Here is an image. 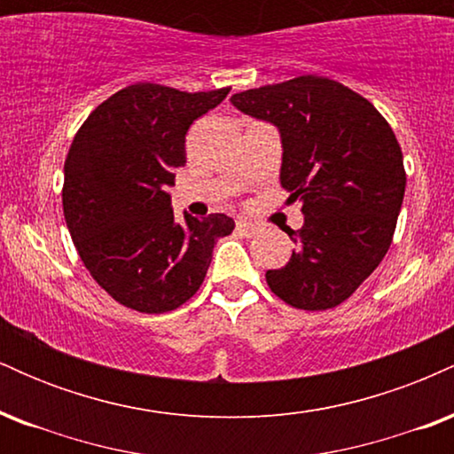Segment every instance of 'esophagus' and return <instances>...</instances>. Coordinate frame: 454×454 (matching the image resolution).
Instances as JSON below:
<instances>
[{"mask_svg": "<svg viewBox=\"0 0 454 454\" xmlns=\"http://www.w3.org/2000/svg\"><path fill=\"white\" fill-rule=\"evenodd\" d=\"M237 231L243 234V237H254V234L258 232V226L256 223L247 222V220H239L237 222Z\"/></svg>", "mask_w": 454, "mask_h": 454, "instance_id": "esophagus-1", "label": "esophagus"}]
</instances>
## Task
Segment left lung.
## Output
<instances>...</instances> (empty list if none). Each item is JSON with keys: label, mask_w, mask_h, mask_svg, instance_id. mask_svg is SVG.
Segmentation results:
<instances>
[{"label": "left lung", "mask_w": 454, "mask_h": 454, "mask_svg": "<svg viewBox=\"0 0 454 454\" xmlns=\"http://www.w3.org/2000/svg\"><path fill=\"white\" fill-rule=\"evenodd\" d=\"M239 111L279 129L281 185L305 223L288 231V264L267 270L270 293L305 311L337 307L387 256L405 194L403 153L372 102L331 78L234 93Z\"/></svg>", "instance_id": "obj_1"}]
</instances>
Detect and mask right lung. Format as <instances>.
Here are the masks:
<instances>
[{"label": "right lung", "mask_w": 454, "mask_h": 454, "mask_svg": "<svg viewBox=\"0 0 454 454\" xmlns=\"http://www.w3.org/2000/svg\"><path fill=\"white\" fill-rule=\"evenodd\" d=\"M228 91L137 82L104 100L72 140L61 192L67 231L91 278L129 309L164 314L190 301L213 245L234 231L223 213L175 222L168 194L187 129Z\"/></svg>", "instance_id": "right-lung-1"}]
</instances>
